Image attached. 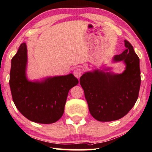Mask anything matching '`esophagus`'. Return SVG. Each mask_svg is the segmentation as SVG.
<instances>
[{
	"instance_id": "34e87169",
	"label": "esophagus",
	"mask_w": 152,
	"mask_h": 152,
	"mask_svg": "<svg viewBox=\"0 0 152 152\" xmlns=\"http://www.w3.org/2000/svg\"><path fill=\"white\" fill-rule=\"evenodd\" d=\"M82 72L81 69H80V68H76V69H75L74 71V75L77 78H80V76H82Z\"/></svg>"
}]
</instances>
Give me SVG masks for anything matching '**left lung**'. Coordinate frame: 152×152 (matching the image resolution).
<instances>
[{
  "label": "left lung",
  "instance_id": "8db88e82",
  "mask_svg": "<svg viewBox=\"0 0 152 152\" xmlns=\"http://www.w3.org/2000/svg\"><path fill=\"white\" fill-rule=\"evenodd\" d=\"M124 41L126 49L112 59L113 63L123 62L125 69L123 72L116 74L112 68L104 66L86 72L80 77L89 111L98 121L120 119L130 111L138 97L140 59L132 45L127 40Z\"/></svg>",
  "mask_w": 152,
  "mask_h": 152
}]
</instances>
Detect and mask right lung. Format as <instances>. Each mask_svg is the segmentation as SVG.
<instances>
[{
  "label": "right lung",
  "instance_id": "right-lung-1",
  "mask_svg": "<svg viewBox=\"0 0 152 152\" xmlns=\"http://www.w3.org/2000/svg\"><path fill=\"white\" fill-rule=\"evenodd\" d=\"M28 50L22 43L11 61L10 88L16 108L34 123L51 124L64 113L68 91L78 84L72 74L29 80L27 76Z\"/></svg>",
  "mask_w": 152,
  "mask_h": 152
}]
</instances>
